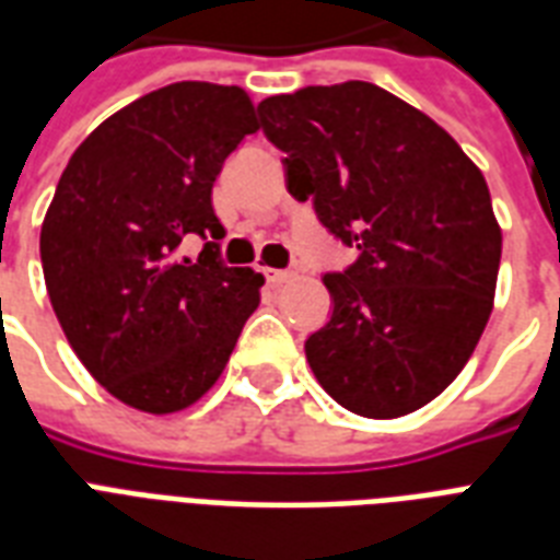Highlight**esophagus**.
Masks as SVG:
<instances>
[{"label":"esophagus","mask_w":560,"mask_h":560,"mask_svg":"<svg viewBox=\"0 0 560 560\" xmlns=\"http://www.w3.org/2000/svg\"><path fill=\"white\" fill-rule=\"evenodd\" d=\"M264 276H267L272 284H288V281H293V276H296V272L293 270H264Z\"/></svg>","instance_id":"obj_1"}]
</instances>
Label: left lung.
<instances>
[{"mask_svg": "<svg viewBox=\"0 0 560 560\" xmlns=\"http://www.w3.org/2000/svg\"><path fill=\"white\" fill-rule=\"evenodd\" d=\"M258 116L284 151L288 191L358 246L323 279L331 319L305 342L316 381L358 416L416 412L465 369L494 307L503 232L482 171L366 81L272 95Z\"/></svg>", "mask_w": 560, "mask_h": 560, "instance_id": "left-lung-1", "label": "left lung"}]
</instances>
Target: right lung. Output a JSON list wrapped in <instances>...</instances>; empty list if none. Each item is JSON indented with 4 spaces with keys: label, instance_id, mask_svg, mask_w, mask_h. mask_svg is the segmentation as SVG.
I'll return each instance as SVG.
<instances>
[{
    "label": "right lung",
    "instance_id": "obj_1",
    "mask_svg": "<svg viewBox=\"0 0 560 560\" xmlns=\"http://www.w3.org/2000/svg\"><path fill=\"white\" fill-rule=\"evenodd\" d=\"M255 107L241 86L179 81L101 121L72 153L39 232L66 340L127 407L168 416L214 386L261 296L220 261L211 186ZM200 236L197 259L182 244Z\"/></svg>",
    "mask_w": 560,
    "mask_h": 560
}]
</instances>
